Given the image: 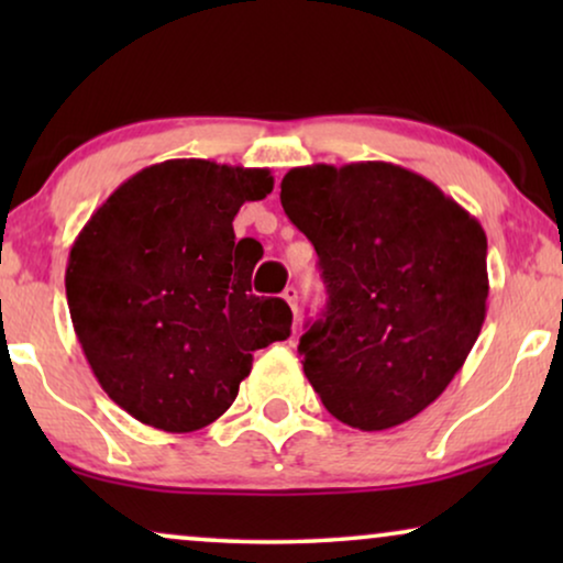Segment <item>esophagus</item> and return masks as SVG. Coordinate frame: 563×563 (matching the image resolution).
Masks as SVG:
<instances>
[{"label": "esophagus", "instance_id": "esophagus-1", "mask_svg": "<svg viewBox=\"0 0 563 563\" xmlns=\"http://www.w3.org/2000/svg\"><path fill=\"white\" fill-rule=\"evenodd\" d=\"M282 297H284V302L291 307V312L297 314V289L295 287H287V289L282 291Z\"/></svg>", "mask_w": 563, "mask_h": 563}]
</instances>
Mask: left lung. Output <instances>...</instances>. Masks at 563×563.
Segmentation results:
<instances>
[{
  "mask_svg": "<svg viewBox=\"0 0 563 563\" xmlns=\"http://www.w3.org/2000/svg\"><path fill=\"white\" fill-rule=\"evenodd\" d=\"M282 207L310 238L328 310L299 338L325 410L358 430L420 415L449 387L487 314V235L426 176L387 161L299 166Z\"/></svg>",
  "mask_w": 563,
  "mask_h": 563,
  "instance_id": "1",
  "label": "left lung"
}]
</instances>
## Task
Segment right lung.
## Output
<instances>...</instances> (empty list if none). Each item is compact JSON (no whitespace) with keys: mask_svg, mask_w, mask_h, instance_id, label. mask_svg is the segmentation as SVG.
Returning a JSON list of instances; mask_svg holds the SVG:
<instances>
[{"mask_svg":"<svg viewBox=\"0 0 563 563\" xmlns=\"http://www.w3.org/2000/svg\"><path fill=\"white\" fill-rule=\"evenodd\" d=\"M268 168L172 158L107 197L76 235L66 299L99 387L143 426L191 433L235 402L253 351L291 333L279 297L251 295L235 256L243 202Z\"/></svg>","mask_w":563,"mask_h":563,"instance_id":"add662e5","label":"right lung"}]
</instances>
